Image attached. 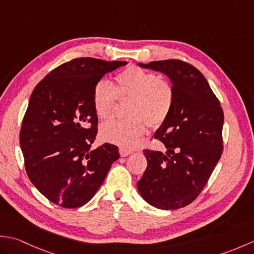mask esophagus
Returning a JSON list of instances; mask_svg holds the SVG:
<instances>
[{"label":"esophagus","mask_w":254,"mask_h":254,"mask_svg":"<svg viewBox=\"0 0 254 254\" xmlns=\"http://www.w3.org/2000/svg\"><path fill=\"white\" fill-rule=\"evenodd\" d=\"M119 152H120V155H121V157H127V156H128V155H130V154L132 153V150H130V149H127V148H123V147H121L120 149H119Z\"/></svg>","instance_id":"esophagus-1"}]
</instances>
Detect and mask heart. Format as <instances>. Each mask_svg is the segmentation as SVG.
Here are the masks:
<instances>
[{
	"instance_id": "heart-1",
	"label": "heart",
	"mask_w": 254,
	"mask_h": 254,
	"mask_svg": "<svg viewBox=\"0 0 254 254\" xmlns=\"http://www.w3.org/2000/svg\"><path fill=\"white\" fill-rule=\"evenodd\" d=\"M117 98H130L127 107L128 117L102 124L100 136L106 142L128 149L136 146L147 123L155 127L166 120L174 102V90L157 74L132 65L117 75L113 87L104 79L95 84L91 102L97 117L109 119Z\"/></svg>"
}]
</instances>
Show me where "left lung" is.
I'll list each match as a JSON object with an SVG mask.
<instances>
[{"mask_svg":"<svg viewBox=\"0 0 254 254\" xmlns=\"http://www.w3.org/2000/svg\"><path fill=\"white\" fill-rule=\"evenodd\" d=\"M138 65L167 75L174 90L171 110L154 135L166 154L144 149L147 168L138 192L154 207H185L202 192L222 156L224 112L206 78L191 64L164 60Z\"/></svg>","mask_w":254,"mask_h":254,"instance_id":"obj_1","label":"left lung"}]
</instances>
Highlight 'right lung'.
Returning <instances> with one entry per match:
<instances>
[{
    "mask_svg": "<svg viewBox=\"0 0 254 254\" xmlns=\"http://www.w3.org/2000/svg\"><path fill=\"white\" fill-rule=\"evenodd\" d=\"M127 62L77 58L53 69L30 96L19 143L32 185L65 208L87 203L120 157L116 145L91 149L98 118L91 93L107 73Z\"/></svg>",
    "mask_w": 254,
    "mask_h": 254,
    "instance_id": "add662e5",
    "label": "right lung"
}]
</instances>
